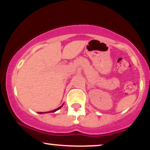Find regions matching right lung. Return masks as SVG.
Wrapping results in <instances>:
<instances>
[{"label": "right lung", "mask_w": 150, "mask_h": 150, "mask_svg": "<svg viewBox=\"0 0 150 150\" xmlns=\"http://www.w3.org/2000/svg\"><path fill=\"white\" fill-rule=\"evenodd\" d=\"M63 105H62V106H60V107H58V108H56V109H55V110H53V111H48V112H39V113H49V112H55V111H57V110H58V109H59V108H61V107H62V106H63Z\"/></svg>", "instance_id": "right-lung-1"}]
</instances>
